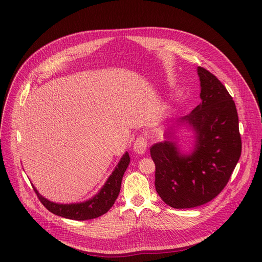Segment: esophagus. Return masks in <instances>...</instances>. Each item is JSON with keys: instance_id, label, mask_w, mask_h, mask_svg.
Here are the masks:
<instances>
[{"instance_id": "esophagus-1", "label": "esophagus", "mask_w": 262, "mask_h": 262, "mask_svg": "<svg viewBox=\"0 0 262 262\" xmlns=\"http://www.w3.org/2000/svg\"><path fill=\"white\" fill-rule=\"evenodd\" d=\"M147 147V139L144 136H138L134 143V150L138 154H143Z\"/></svg>"}]
</instances>
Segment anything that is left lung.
Masks as SVG:
<instances>
[{
    "mask_svg": "<svg viewBox=\"0 0 262 262\" xmlns=\"http://www.w3.org/2000/svg\"><path fill=\"white\" fill-rule=\"evenodd\" d=\"M202 103L181 119L196 133L194 150L182 155L171 141L154 144L155 188L161 200L176 209L210 202L227 185L241 156L237 108L216 76L198 68Z\"/></svg>",
    "mask_w": 262,
    "mask_h": 262,
    "instance_id": "obj_1",
    "label": "left lung"
}]
</instances>
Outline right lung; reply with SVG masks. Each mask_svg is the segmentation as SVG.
Segmentation results:
<instances>
[{
	"label": "right lung",
	"mask_w": 262,
	"mask_h": 262,
	"mask_svg": "<svg viewBox=\"0 0 262 262\" xmlns=\"http://www.w3.org/2000/svg\"><path fill=\"white\" fill-rule=\"evenodd\" d=\"M129 155L128 153H125L121 158L119 164L113 174L110 175L108 181L106 182L105 186L101 189V191L96 194L93 199L80 204H69V205H62V204H56L48 201L47 199L42 198L38 193L35 187L34 191L39 199V201L42 203L45 207L51 211L52 213L66 217L76 220V221H85V220H91L98 217L104 213H106L110 208L113 207L115 204L119 192L121 189V183L122 178L124 175V172L126 171L128 164H129Z\"/></svg>",
	"instance_id": "1"
}]
</instances>
